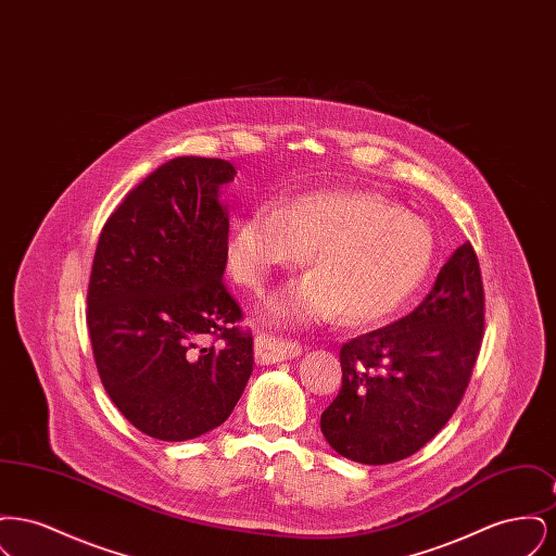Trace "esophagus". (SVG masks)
<instances>
[{"label":"esophagus","mask_w":556,"mask_h":556,"mask_svg":"<svg viewBox=\"0 0 556 556\" xmlns=\"http://www.w3.org/2000/svg\"><path fill=\"white\" fill-rule=\"evenodd\" d=\"M254 354H256V363L270 365V363H281L302 354V345L295 340L258 333L254 340Z\"/></svg>","instance_id":"obj_1"}]
</instances>
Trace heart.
Returning a JSON list of instances; mask_svg holds the SVG:
<instances>
[{
  "label": "heart",
  "instance_id": "heart-1",
  "mask_svg": "<svg viewBox=\"0 0 556 556\" xmlns=\"http://www.w3.org/2000/svg\"><path fill=\"white\" fill-rule=\"evenodd\" d=\"M429 225L386 195L329 187L281 200L275 211L241 218L225 245L233 279L263 290L275 270L306 261L304 279L266 300L277 325H308L342 313L348 325H372L419 290L433 263Z\"/></svg>",
  "mask_w": 556,
  "mask_h": 556
}]
</instances>
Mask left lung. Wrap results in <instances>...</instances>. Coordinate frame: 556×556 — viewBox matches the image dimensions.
Masks as SVG:
<instances>
[{
  "instance_id": "1",
  "label": "left lung",
  "mask_w": 556,
  "mask_h": 556,
  "mask_svg": "<svg viewBox=\"0 0 556 556\" xmlns=\"http://www.w3.org/2000/svg\"><path fill=\"white\" fill-rule=\"evenodd\" d=\"M483 325L481 270L467 241L410 315L342 345V390L320 415L329 446L365 465L424 448L465 396Z\"/></svg>"
}]
</instances>
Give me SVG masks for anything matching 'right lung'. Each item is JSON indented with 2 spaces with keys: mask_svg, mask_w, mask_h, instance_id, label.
Returning a JSON list of instances; mask_svg holds the SVG:
<instances>
[{
  "mask_svg": "<svg viewBox=\"0 0 556 556\" xmlns=\"http://www.w3.org/2000/svg\"><path fill=\"white\" fill-rule=\"evenodd\" d=\"M220 159L168 160L110 214L96 248L87 327L102 386L125 419L164 442L225 424L252 375V333L223 283L229 238ZM222 340L200 346V341Z\"/></svg>",
  "mask_w": 556,
  "mask_h": 556,
  "instance_id": "obj_1",
  "label": "right lung"
}]
</instances>
